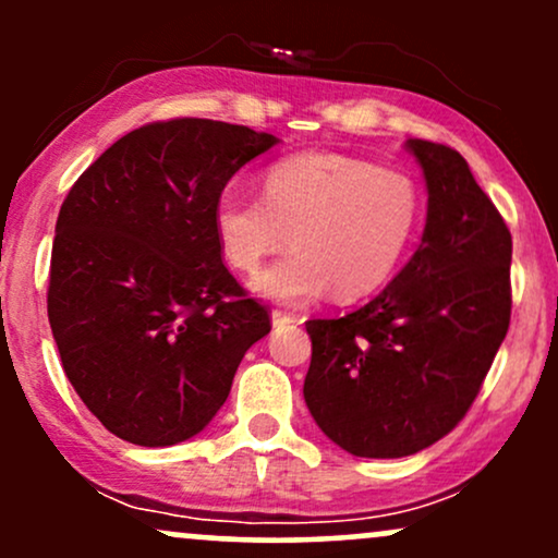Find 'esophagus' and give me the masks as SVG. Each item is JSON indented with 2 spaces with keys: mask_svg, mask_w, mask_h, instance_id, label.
Listing matches in <instances>:
<instances>
[{
  "mask_svg": "<svg viewBox=\"0 0 558 558\" xmlns=\"http://www.w3.org/2000/svg\"><path fill=\"white\" fill-rule=\"evenodd\" d=\"M291 323H296V317L288 315V312H280V310L272 312V325H275V328H280V325H291Z\"/></svg>",
  "mask_w": 558,
  "mask_h": 558,
  "instance_id": "esophagus-1",
  "label": "esophagus"
}]
</instances>
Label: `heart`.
<instances>
[{"label": "heart", "mask_w": 558, "mask_h": 558, "mask_svg": "<svg viewBox=\"0 0 558 558\" xmlns=\"http://www.w3.org/2000/svg\"><path fill=\"white\" fill-rule=\"evenodd\" d=\"M425 220L420 183L367 159L310 151L267 168L262 198L226 189L213 233L241 272L259 270L288 239V257L254 278L259 296L304 304L330 288L341 299L375 293L399 272Z\"/></svg>", "instance_id": "obj_1"}]
</instances>
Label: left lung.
<instances>
[{"mask_svg":"<svg viewBox=\"0 0 558 558\" xmlns=\"http://www.w3.org/2000/svg\"><path fill=\"white\" fill-rule=\"evenodd\" d=\"M427 183L422 243L383 293L310 319L304 401L336 446L399 459L433 446L477 399L511 317V233L457 149L409 138Z\"/></svg>","mask_w":558,"mask_h":558,"instance_id":"1","label":"left lung"}]
</instances>
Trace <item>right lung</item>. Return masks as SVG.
<instances>
[{"mask_svg":"<svg viewBox=\"0 0 558 558\" xmlns=\"http://www.w3.org/2000/svg\"><path fill=\"white\" fill-rule=\"evenodd\" d=\"M270 133L175 118L114 141L68 191L47 312L62 369L112 435L175 446L213 422L270 315L222 265L215 198Z\"/></svg>","mask_w":558,"mask_h":558,"instance_id":"obj_1","label":"right lung"}]
</instances>
